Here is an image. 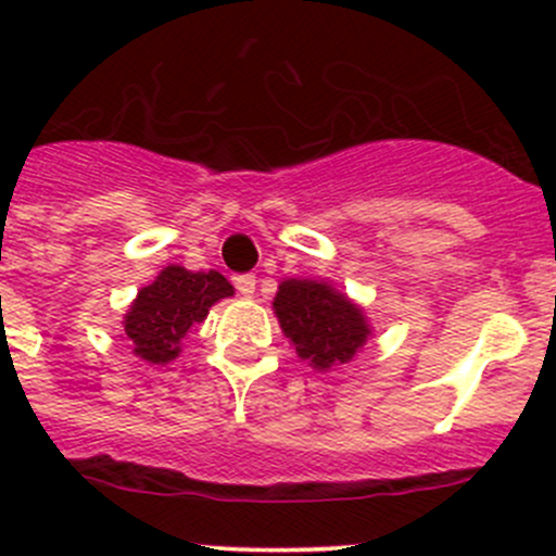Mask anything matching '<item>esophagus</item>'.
Instances as JSON below:
<instances>
[{"label":"esophagus","mask_w":556,"mask_h":556,"mask_svg":"<svg viewBox=\"0 0 556 556\" xmlns=\"http://www.w3.org/2000/svg\"><path fill=\"white\" fill-rule=\"evenodd\" d=\"M233 285H237V290L244 299H250V295L255 293V277H252V274H239V277H233Z\"/></svg>","instance_id":"obj_1"}]
</instances>
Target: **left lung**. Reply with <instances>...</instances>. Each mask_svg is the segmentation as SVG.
<instances>
[{"label": "left lung", "instance_id": "obj_1", "mask_svg": "<svg viewBox=\"0 0 556 556\" xmlns=\"http://www.w3.org/2000/svg\"><path fill=\"white\" fill-rule=\"evenodd\" d=\"M271 306L285 339L314 371L350 363L374 333L366 309L325 279H282Z\"/></svg>", "mask_w": 556, "mask_h": 556}]
</instances>
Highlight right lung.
I'll return each instance as SVG.
<instances>
[{
    "label": "right lung",
    "mask_w": 556,
    "mask_h": 556,
    "mask_svg": "<svg viewBox=\"0 0 556 556\" xmlns=\"http://www.w3.org/2000/svg\"><path fill=\"white\" fill-rule=\"evenodd\" d=\"M233 295V285L220 271H188L172 266L144 285L123 317V333L139 361L166 366L177 361L185 339L201 325L212 306Z\"/></svg>",
    "instance_id": "add662e5"
}]
</instances>
